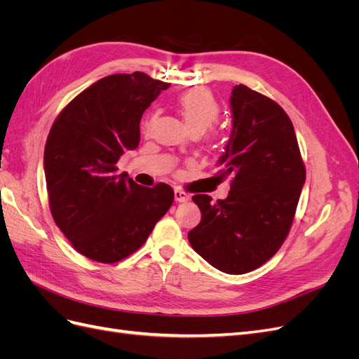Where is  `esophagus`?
Instances as JSON below:
<instances>
[{"instance_id": "1", "label": "esophagus", "mask_w": 359, "mask_h": 359, "mask_svg": "<svg viewBox=\"0 0 359 359\" xmlns=\"http://www.w3.org/2000/svg\"><path fill=\"white\" fill-rule=\"evenodd\" d=\"M173 194H175V201L177 202H187L190 199V194L180 190V189H177L175 191H173Z\"/></svg>"}]
</instances>
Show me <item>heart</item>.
Instances as JSON below:
<instances>
[{
    "label": "heart",
    "mask_w": 359,
    "mask_h": 359,
    "mask_svg": "<svg viewBox=\"0 0 359 359\" xmlns=\"http://www.w3.org/2000/svg\"><path fill=\"white\" fill-rule=\"evenodd\" d=\"M178 106L184 121L193 133H203L219 119L220 115V106L214 99V95L202 88L184 93L178 99ZM153 118L154 114L151 115V119Z\"/></svg>",
    "instance_id": "1"
}]
</instances>
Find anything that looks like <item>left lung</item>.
<instances>
[{"mask_svg":"<svg viewBox=\"0 0 359 359\" xmlns=\"http://www.w3.org/2000/svg\"><path fill=\"white\" fill-rule=\"evenodd\" d=\"M232 132L217 161L231 191L215 203L194 194L201 223L189 232L199 256L226 274L264 265L286 240L306 182V168L287 114L268 97L235 85Z\"/></svg>","mask_w":359,"mask_h":359,"instance_id":"obj_1","label":"left lung"}]
</instances>
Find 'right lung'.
Segmentation results:
<instances>
[{
	"instance_id": "add662e5",
	"label": "right lung",
	"mask_w": 359,
	"mask_h": 359,
	"mask_svg": "<svg viewBox=\"0 0 359 359\" xmlns=\"http://www.w3.org/2000/svg\"><path fill=\"white\" fill-rule=\"evenodd\" d=\"M168 88L142 72L106 76L76 95L50 128L43 168L52 217L95 262L136 252L173 202L168 184L142 187L115 166L137 148L142 114Z\"/></svg>"
}]
</instances>
